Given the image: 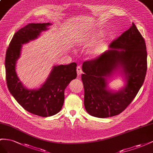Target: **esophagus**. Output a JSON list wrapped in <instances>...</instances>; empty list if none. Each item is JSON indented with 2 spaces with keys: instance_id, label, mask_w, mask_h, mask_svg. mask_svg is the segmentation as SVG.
Returning a JSON list of instances; mask_svg holds the SVG:
<instances>
[{
  "instance_id": "1",
  "label": "esophagus",
  "mask_w": 153,
  "mask_h": 153,
  "mask_svg": "<svg viewBox=\"0 0 153 153\" xmlns=\"http://www.w3.org/2000/svg\"><path fill=\"white\" fill-rule=\"evenodd\" d=\"M82 69H81V67L80 66H78L77 67V76H79L81 74H82Z\"/></svg>"
}]
</instances>
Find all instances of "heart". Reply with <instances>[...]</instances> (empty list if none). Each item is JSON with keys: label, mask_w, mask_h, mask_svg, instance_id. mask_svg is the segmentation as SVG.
<instances>
[{"label": "heart", "mask_w": 153, "mask_h": 153, "mask_svg": "<svg viewBox=\"0 0 153 153\" xmlns=\"http://www.w3.org/2000/svg\"><path fill=\"white\" fill-rule=\"evenodd\" d=\"M104 35V32L102 30H97L95 31H94L91 34L90 38L91 40H96V39H99L101 38ZM79 43L82 42V40L78 42ZM109 42V38H104L102 40L99 42L97 44L95 45L91 49L89 50L88 52V54L90 58H97L100 57L101 55H102L104 52L108 49Z\"/></svg>", "instance_id": "1"}]
</instances>
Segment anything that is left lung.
<instances>
[{
  "instance_id": "obj_1",
  "label": "left lung",
  "mask_w": 153,
  "mask_h": 153,
  "mask_svg": "<svg viewBox=\"0 0 153 153\" xmlns=\"http://www.w3.org/2000/svg\"><path fill=\"white\" fill-rule=\"evenodd\" d=\"M147 51L144 39L134 23L98 58L82 63L84 104L91 116L107 118L120 114L132 102L145 79ZM119 76L125 85L111 89L108 81Z\"/></svg>"
}]
</instances>
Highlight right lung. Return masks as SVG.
I'll return each mask as SVG.
<instances>
[{"mask_svg":"<svg viewBox=\"0 0 153 153\" xmlns=\"http://www.w3.org/2000/svg\"><path fill=\"white\" fill-rule=\"evenodd\" d=\"M51 25L30 23L19 30L7 48L5 59L6 82L11 94L26 111L43 117L52 116L62 110L65 90L77 77L76 63L54 65L46 80L35 89H29L22 84L16 69L22 45L36 40Z\"/></svg>","mask_w":153,"mask_h":153,"instance_id":"1","label":"right lung"}]
</instances>
